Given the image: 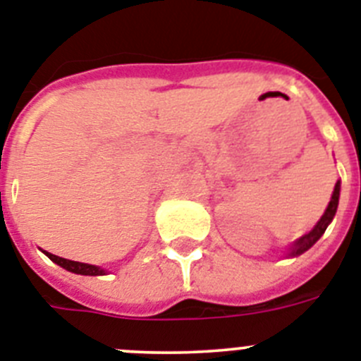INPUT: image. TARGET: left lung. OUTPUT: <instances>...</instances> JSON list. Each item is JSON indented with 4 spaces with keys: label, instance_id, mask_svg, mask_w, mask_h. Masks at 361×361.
Listing matches in <instances>:
<instances>
[{
    "label": "left lung",
    "instance_id": "8db88e82",
    "mask_svg": "<svg viewBox=\"0 0 361 361\" xmlns=\"http://www.w3.org/2000/svg\"><path fill=\"white\" fill-rule=\"evenodd\" d=\"M338 200H340V180L336 181V185H334L333 196H331V201L329 204H327L326 212L322 214V217L318 219V223L310 230V232L304 233L302 237H298L297 241H293L290 246H288V250L284 252L286 257H298V255H302L304 252H307V250H310L311 246H313L314 243L324 235L326 228L331 225V221H333L334 214H336V209H338Z\"/></svg>",
    "mask_w": 361,
    "mask_h": 361
}]
</instances>
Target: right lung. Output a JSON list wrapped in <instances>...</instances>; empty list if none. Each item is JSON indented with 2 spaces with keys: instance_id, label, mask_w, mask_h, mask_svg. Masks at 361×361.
Returning <instances> with one entry per match:
<instances>
[{
  "instance_id": "add662e5",
  "label": "right lung",
  "mask_w": 361,
  "mask_h": 361,
  "mask_svg": "<svg viewBox=\"0 0 361 361\" xmlns=\"http://www.w3.org/2000/svg\"><path fill=\"white\" fill-rule=\"evenodd\" d=\"M44 252V250H43ZM50 261H54L55 264H59L61 268L68 269L71 274H77V275H90V277H97V275H106L108 274V269L100 268V266L95 264H86V262H77V261H70V259H63L59 255H54L50 252H44Z\"/></svg>"
}]
</instances>
